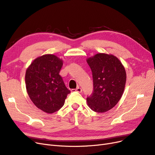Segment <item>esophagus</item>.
<instances>
[{
	"label": "esophagus",
	"instance_id": "obj_1",
	"mask_svg": "<svg viewBox=\"0 0 155 155\" xmlns=\"http://www.w3.org/2000/svg\"><path fill=\"white\" fill-rule=\"evenodd\" d=\"M71 91L72 92H74V91H76V92H82V89L81 88H79V87H78V88H76V89H72L71 90Z\"/></svg>",
	"mask_w": 155,
	"mask_h": 155
}]
</instances>
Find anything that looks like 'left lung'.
Here are the masks:
<instances>
[{"label": "left lung", "mask_w": 155, "mask_h": 155, "mask_svg": "<svg viewBox=\"0 0 155 155\" xmlns=\"http://www.w3.org/2000/svg\"><path fill=\"white\" fill-rule=\"evenodd\" d=\"M92 70L94 91L87 98L90 108L98 113L107 111L119 102L126 81L125 68L116 56L98 53L87 59Z\"/></svg>", "instance_id": "1"}]
</instances>
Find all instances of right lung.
<instances>
[{"mask_svg": "<svg viewBox=\"0 0 155 155\" xmlns=\"http://www.w3.org/2000/svg\"><path fill=\"white\" fill-rule=\"evenodd\" d=\"M63 60L54 54L39 56L31 63L25 72V86L32 102L47 114L59 110L71 93L60 71Z\"/></svg>", "mask_w": 155, "mask_h": 155, "instance_id": "1", "label": "right lung"}]
</instances>
